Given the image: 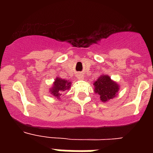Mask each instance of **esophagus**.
<instances>
[{"instance_id": "obj_1", "label": "esophagus", "mask_w": 153, "mask_h": 153, "mask_svg": "<svg viewBox=\"0 0 153 153\" xmlns=\"http://www.w3.org/2000/svg\"><path fill=\"white\" fill-rule=\"evenodd\" d=\"M81 78H82V74H78V79H81Z\"/></svg>"}]
</instances>
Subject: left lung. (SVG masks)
<instances>
[{"label": "left lung", "mask_w": 153, "mask_h": 153, "mask_svg": "<svg viewBox=\"0 0 153 153\" xmlns=\"http://www.w3.org/2000/svg\"><path fill=\"white\" fill-rule=\"evenodd\" d=\"M118 91V85L112 81L108 75L99 77L94 82V92L100 95L102 102H107L114 98Z\"/></svg>", "instance_id": "left-lung-1"}]
</instances>
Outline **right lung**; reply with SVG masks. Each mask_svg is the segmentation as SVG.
Here are the masks:
<instances>
[{"instance_id": "add662e5", "label": "right lung", "mask_w": 153, "mask_h": 153, "mask_svg": "<svg viewBox=\"0 0 153 153\" xmlns=\"http://www.w3.org/2000/svg\"><path fill=\"white\" fill-rule=\"evenodd\" d=\"M71 86V82L66 79H61L59 78H56L54 86L51 90V93L56 98L59 99V96L62 94V92L67 91Z\"/></svg>"}]
</instances>
